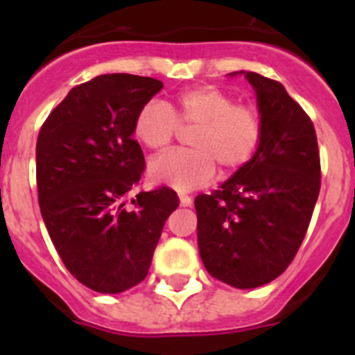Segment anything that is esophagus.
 Listing matches in <instances>:
<instances>
[{
  "label": "esophagus",
  "instance_id": "obj_1",
  "mask_svg": "<svg viewBox=\"0 0 355 355\" xmlns=\"http://www.w3.org/2000/svg\"><path fill=\"white\" fill-rule=\"evenodd\" d=\"M178 198H180V206L187 207V206H191V204H192V198H191V196L180 194V196H178Z\"/></svg>",
  "mask_w": 355,
  "mask_h": 355
}]
</instances>
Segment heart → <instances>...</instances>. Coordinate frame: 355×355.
<instances>
[{
  "instance_id": "heart-1",
  "label": "heart",
  "mask_w": 355,
  "mask_h": 355,
  "mask_svg": "<svg viewBox=\"0 0 355 355\" xmlns=\"http://www.w3.org/2000/svg\"><path fill=\"white\" fill-rule=\"evenodd\" d=\"M191 130V151L156 157L149 166L155 180L180 192L209 184L218 166L225 173L244 168L263 142V116L252 105H237L230 92L214 85L182 91L170 103H146L134 120V135L144 148L163 151L178 130Z\"/></svg>"
}]
</instances>
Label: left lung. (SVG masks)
<instances>
[{"label": "left lung", "instance_id": "8db88e82", "mask_svg": "<svg viewBox=\"0 0 355 355\" xmlns=\"http://www.w3.org/2000/svg\"><path fill=\"white\" fill-rule=\"evenodd\" d=\"M244 73L257 96L263 142L252 161L194 204L207 273L230 287L256 288L280 277L302 244L320 196L321 164L306 111L280 82Z\"/></svg>", "mask_w": 355, "mask_h": 355}]
</instances>
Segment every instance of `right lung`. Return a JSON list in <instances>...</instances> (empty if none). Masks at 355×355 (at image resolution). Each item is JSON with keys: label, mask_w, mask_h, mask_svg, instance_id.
Here are the masks:
<instances>
[{"label": "right lung", "mask_w": 355, "mask_h": 355, "mask_svg": "<svg viewBox=\"0 0 355 355\" xmlns=\"http://www.w3.org/2000/svg\"><path fill=\"white\" fill-rule=\"evenodd\" d=\"M163 82L106 73L75 85L49 113L35 146L39 207L67 270L99 293L141 284L164 221L178 207L168 187L132 191L144 171L137 111Z\"/></svg>", "instance_id": "obj_1"}]
</instances>
